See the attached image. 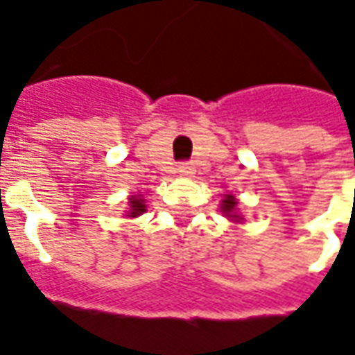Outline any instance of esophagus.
Masks as SVG:
<instances>
[{
    "instance_id": "1",
    "label": "esophagus",
    "mask_w": 355,
    "mask_h": 355,
    "mask_svg": "<svg viewBox=\"0 0 355 355\" xmlns=\"http://www.w3.org/2000/svg\"><path fill=\"white\" fill-rule=\"evenodd\" d=\"M178 172H180L181 175H193L194 168L191 166V162H181L180 166H178Z\"/></svg>"
}]
</instances>
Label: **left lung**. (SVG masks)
Wrapping results in <instances>:
<instances>
[{
  "mask_svg": "<svg viewBox=\"0 0 355 355\" xmlns=\"http://www.w3.org/2000/svg\"><path fill=\"white\" fill-rule=\"evenodd\" d=\"M239 202L234 194H225V198L220 200V211L225 213V217H228L234 223L243 220V217L239 215Z\"/></svg>",
  "mask_w": 355,
  "mask_h": 355,
  "instance_id": "1",
  "label": "left lung"
}]
</instances>
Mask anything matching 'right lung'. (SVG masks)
<instances>
[{"instance_id":"add662e5","label":"right lung","mask_w":355,"mask_h":355,"mask_svg":"<svg viewBox=\"0 0 355 355\" xmlns=\"http://www.w3.org/2000/svg\"><path fill=\"white\" fill-rule=\"evenodd\" d=\"M146 211V200L142 198V194H132L129 198V211L127 217H140Z\"/></svg>"}]
</instances>
